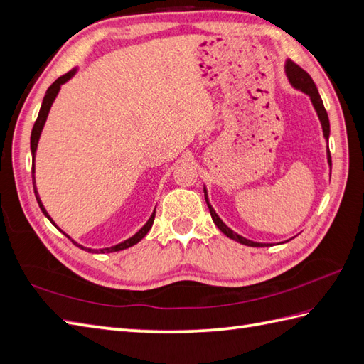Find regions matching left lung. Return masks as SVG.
<instances>
[{
  "mask_svg": "<svg viewBox=\"0 0 364 364\" xmlns=\"http://www.w3.org/2000/svg\"><path fill=\"white\" fill-rule=\"evenodd\" d=\"M285 71H287V77H289L291 85H293L294 88H298V90L304 91V92H306V95L310 96L311 104H314V107H315V109H316V113H318L321 125H323L324 136H326V139H328V133H331V124H328V116H327V112H326V108H324L323 99H321L319 92H318V90H316L315 82L311 80L310 74H309L307 71H304L299 65H296V63L291 62V60L287 62ZM327 159H328V164H331V171H332V158H331V150H328V147H327ZM205 198H206V203H208L210 217H213L214 223L217 225L218 230H220L225 235H228V237H230V239H234L235 242H239V243H242V245H248V247H268V243L251 242V240H248V239L242 237V235L235 234L234 231H231L230 228H228V226L220 220V217H218V215L215 214V210L213 209V206L209 205L208 196H206V189H205Z\"/></svg>",
  "mask_w": 364,
  "mask_h": 364,
  "instance_id": "obj_1",
  "label": "left lung"
}]
</instances>
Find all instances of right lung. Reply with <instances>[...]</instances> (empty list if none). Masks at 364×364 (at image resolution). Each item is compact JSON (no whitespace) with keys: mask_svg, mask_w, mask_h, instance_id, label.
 Instances as JSON below:
<instances>
[{"mask_svg":"<svg viewBox=\"0 0 364 364\" xmlns=\"http://www.w3.org/2000/svg\"><path fill=\"white\" fill-rule=\"evenodd\" d=\"M74 73H75V70H73V71H70V73H66V74H63V75H60V77H58L53 85H50L49 88H48V91H46V96H45V99H43V104H41V108H40V113H38V117H37V121H36V124H33V127H32V133H31V150H32V161H36V150H37V144H38V138H40V133H41V130H43V125H45V122H46V117H48V113H49V109H50V105H53V102H54V99H55V96H57V92H58V90H60V85L62 83H65L66 80H70L73 75H74ZM32 184H33V192H36V198H37V203H38V206H40V209H41V213H43L49 220H50V217L48 215V213H46V209L43 208V205H41V201H40V197H38V193H37V188H36V176H33V164H32ZM154 220H155V213L151 214V217L149 218V222L144 225L141 230L133 235V237H130V239H127L125 242H122V243H119V245H116V247H112V248H104V250H91V248H83L82 245H77L75 243L74 240H71L74 245H77L79 248H82V250H85V251H88V252H113V251H121V250H125V248H130V247H133V245H136L141 239H144L146 237V234L150 231V228H151V225H154ZM50 223L53 225H55L53 220H50ZM57 228V226H55ZM68 237V235H66ZM70 239V237H68Z\"/></svg>","mask_w":364,"mask_h":364,"instance_id":"add662e5","label":"right lung"}]
</instances>
